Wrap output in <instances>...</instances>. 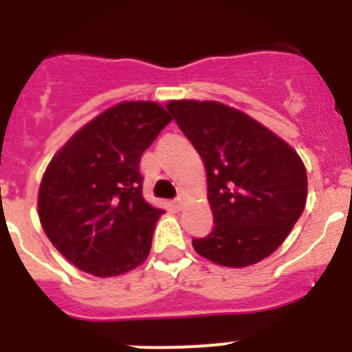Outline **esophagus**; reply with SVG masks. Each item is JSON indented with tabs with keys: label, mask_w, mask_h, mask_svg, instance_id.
Returning a JSON list of instances; mask_svg holds the SVG:
<instances>
[{
	"label": "esophagus",
	"mask_w": 352,
	"mask_h": 352,
	"mask_svg": "<svg viewBox=\"0 0 352 352\" xmlns=\"http://www.w3.org/2000/svg\"><path fill=\"white\" fill-rule=\"evenodd\" d=\"M185 203H186V197H185V194H179L178 197L174 199V204H176V208H179V210H182V208L185 206Z\"/></svg>",
	"instance_id": "obj_1"
}]
</instances>
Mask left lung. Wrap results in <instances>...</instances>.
Listing matches in <instances>:
<instances>
[{"instance_id":"8db88e82","label":"left lung","mask_w":352,"mask_h":352,"mask_svg":"<svg viewBox=\"0 0 352 352\" xmlns=\"http://www.w3.org/2000/svg\"><path fill=\"white\" fill-rule=\"evenodd\" d=\"M204 162L213 231L192 239L220 266L243 268L284 243L307 203V170L272 130L220 102L167 104Z\"/></svg>"}]
</instances>
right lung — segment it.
<instances>
[{
    "instance_id": "right-lung-1",
    "label": "right lung",
    "mask_w": 352,
    "mask_h": 352,
    "mask_svg": "<svg viewBox=\"0 0 352 352\" xmlns=\"http://www.w3.org/2000/svg\"><path fill=\"white\" fill-rule=\"evenodd\" d=\"M170 120L155 102H123L54 155L40 183L38 217L76 268L116 276L144 263L164 211L142 197L139 162Z\"/></svg>"
}]
</instances>
